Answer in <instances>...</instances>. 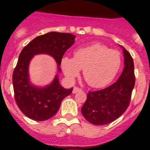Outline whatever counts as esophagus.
<instances>
[{"instance_id": "1", "label": "esophagus", "mask_w": 150, "mask_h": 150, "mask_svg": "<svg viewBox=\"0 0 150 150\" xmlns=\"http://www.w3.org/2000/svg\"><path fill=\"white\" fill-rule=\"evenodd\" d=\"M80 91H81V89L75 87L73 88V90H72V93H78V92H80Z\"/></svg>"}]
</instances>
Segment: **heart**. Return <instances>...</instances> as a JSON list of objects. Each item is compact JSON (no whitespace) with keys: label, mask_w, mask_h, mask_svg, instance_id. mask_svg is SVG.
Wrapping results in <instances>:
<instances>
[{"label":"heart","mask_w":150,"mask_h":150,"mask_svg":"<svg viewBox=\"0 0 150 150\" xmlns=\"http://www.w3.org/2000/svg\"><path fill=\"white\" fill-rule=\"evenodd\" d=\"M63 73L73 80L83 69L85 81L93 88H102L113 81L121 66V55L101 43L78 48L73 57L65 56L60 60Z\"/></svg>","instance_id":"1"}]
</instances>
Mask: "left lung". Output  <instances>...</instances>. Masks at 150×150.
<instances>
[{
	"mask_svg": "<svg viewBox=\"0 0 150 150\" xmlns=\"http://www.w3.org/2000/svg\"><path fill=\"white\" fill-rule=\"evenodd\" d=\"M120 47L123 51L124 69L118 80L103 90L89 92L81 108L84 118L93 125L110 123L129 107L135 83L134 62L129 52Z\"/></svg>",
	"mask_w": 150,
	"mask_h": 150,
	"instance_id": "left-lung-1",
	"label": "left lung"
}]
</instances>
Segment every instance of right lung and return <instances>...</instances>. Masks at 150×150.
Returning <instances> with one entry per match:
<instances>
[{"label": "right lung", "instance_id": "add662e5", "mask_svg": "<svg viewBox=\"0 0 150 150\" xmlns=\"http://www.w3.org/2000/svg\"><path fill=\"white\" fill-rule=\"evenodd\" d=\"M75 37L71 33L49 32L33 39L20 53L13 75V89L16 104L28 118L44 121L54 116L63 98L72 93L73 90V87L65 89L62 87L57 74L47 86L33 85L30 81V62L35 55L48 54L54 59L57 72H60V60L67 50L74 44Z\"/></svg>", "mask_w": 150, "mask_h": 150}]
</instances>
